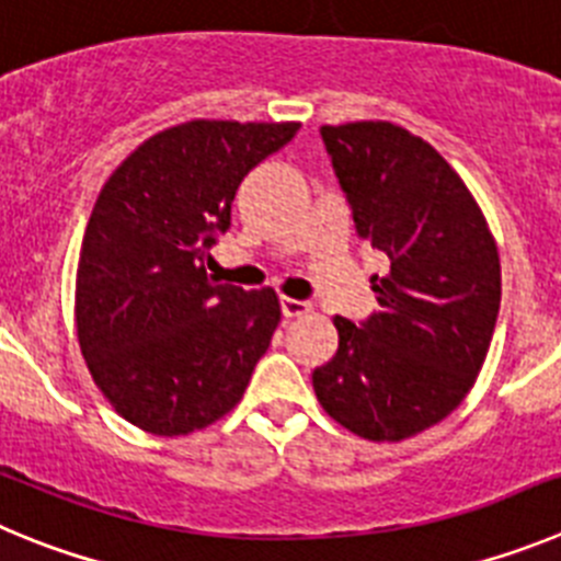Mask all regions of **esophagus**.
Returning <instances> with one entry per match:
<instances>
[{"label": "esophagus", "mask_w": 561, "mask_h": 561, "mask_svg": "<svg viewBox=\"0 0 561 561\" xmlns=\"http://www.w3.org/2000/svg\"><path fill=\"white\" fill-rule=\"evenodd\" d=\"M279 307H282V316L285 318H296V316H305V312H310V305H307V301L287 299V296H282Z\"/></svg>", "instance_id": "esophagus-1"}]
</instances>
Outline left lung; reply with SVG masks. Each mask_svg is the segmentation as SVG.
I'll use <instances>...</instances> for the list:
<instances>
[{"instance_id": "1", "label": "left lung", "mask_w": 561, "mask_h": 561, "mask_svg": "<svg viewBox=\"0 0 561 561\" xmlns=\"http://www.w3.org/2000/svg\"><path fill=\"white\" fill-rule=\"evenodd\" d=\"M321 139L355 231L388 256L380 310L335 316L337 352L312 371L327 413L368 442H402L456 411L501 310V260L456 170L391 123L324 125Z\"/></svg>"}]
</instances>
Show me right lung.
<instances>
[{
	"instance_id": "1",
	"label": "right lung",
	"mask_w": 561,
	"mask_h": 561,
	"mask_svg": "<svg viewBox=\"0 0 561 561\" xmlns=\"http://www.w3.org/2000/svg\"><path fill=\"white\" fill-rule=\"evenodd\" d=\"M299 123L195 119L119 164L92 209L78 265V341L130 425L186 436L240 402L279 324L271 287L206 274L245 175Z\"/></svg>"
}]
</instances>
